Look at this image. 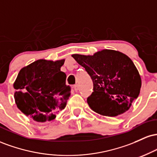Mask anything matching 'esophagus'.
<instances>
[{
    "label": "esophagus",
    "mask_w": 157,
    "mask_h": 157,
    "mask_svg": "<svg viewBox=\"0 0 157 157\" xmlns=\"http://www.w3.org/2000/svg\"><path fill=\"white\" fill-rule=\"evenodd\" d=\"M74 89H75V91H78L79 89H80V86H79V84H75V86H74Z\"/></svg>",
    "instance_id": "34e87169"
}]
</instances>
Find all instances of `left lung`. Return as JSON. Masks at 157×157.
I'll use <instances>...</instances> for the list:
<instances>
[{"label": "left lung", "mask_w": 157, "mask_h": 157, "mask_svg": "<svg viewBox=\"0 0 157 157\" xmlns=\"http://www.w3.org/2000/svg\"><path fill=\"white\" fill-rule=\"evenodd\" d=\"M91 77L94 91L89 107L103 116L116 117L130 109L140 92L142 80L133 61L125 54L103 49L94 55H72Z\"/></svg>", "instance_id": "8db88e82"}]
</instances>
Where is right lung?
<instances>
[{
  "label": "right lung",
  "instance_id": "1",
  "mask_svg": "<svg viewBox=\"0 0 157 157\" xmlns=\"http://www.w3.org/2000/svg\"><path fill=\"white\" fill-rule=\"evenodd\" d=\"M65 60H38L21 68L14 82L17 107L35 121L44 122L65 109L71 88L60 71Z\"/></svg>",
  "mask_w": 157,
  "mask_h": 157
}]
</instances>
